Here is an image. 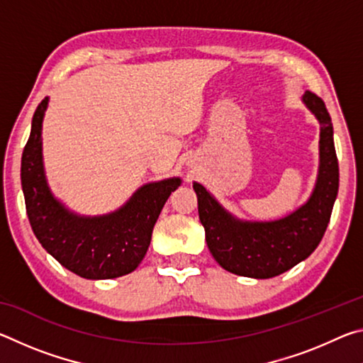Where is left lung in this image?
Masks as SVG:
<instances>
[{
	"instance_id": "8db88e82",
	"label": "left lung",
	"mask_w": 363,
	"mask_h": 363,
	"mask_svg": "<svg viewBox=\"0 0 363 363\" xmlns=\"http://www.w3.org/2000/svg\"><path fill=\"white\" fill-rule=\"evenodd\" d=\"M303 101L322 125L320 168L314 192L304 206L272 223H242L233 219L203 186L194 184L208 248L219 266L232 274L251 279L284 274L309 257L327 230L340 187L333 126L320 97L306 91Z\"/></svg>"
}]
</instances>
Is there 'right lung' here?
<instances>
[{"mask_svg":"<svg viewBox=\"0 0 363 363\" xmlns=\"http://www.w3.org/2000/svg\"><path fill=\"white\" fill-rule=\"evenodd\" d=\"M48 106L36 107L32 133L22 153L21 179L33 233L49 255L84 279H115L133 272L149 250L160 211L181 179L140 187L133 199L107 216L79 218L54 200L48 189L41 157V123Z\"/></svg>","mask_w":363,"mask_h":363,"instance_id":"add662e5","label":"right lung"}]
</instances>
